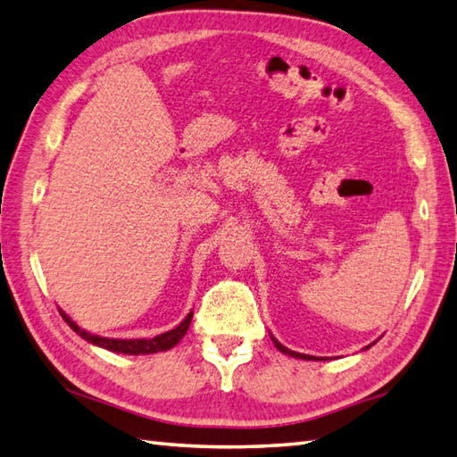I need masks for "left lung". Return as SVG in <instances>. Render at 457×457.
Segmentation results:
<instances>
[{
	"instance_id": "left-lung-1",
	"label": "left lung",
	"mask_w": 457,
	"mask_h": 457,
	"mask_svg": "<svg viewBox=\"0 0 457 457\" xmlns=\"http://www.w3.org/2000/svg\"><path fill=\"white\" fill-rule=\"evenodd\" d=\"M272 341H274V345H276V349L278 351H282L284 355H290V357H295V359H305V361H315V357H310V355H303V353H295V351H292V349H287V347H284L280 341H278L276 337H272ZM370 347V345H369ZM367 347V349H369Z\"/></svg>"
}]
</instances>
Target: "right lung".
Wrapping results in <instances>:
<instances>
[{
    "label": "right lung",
    "mask_w": 457,
    "mask_h": 457,
    "mask_svg": "<svg viewBox=\"0 0 457 457\" xmlns=\"http://www.w3.org/2000/svg\"><path fill=\"white\" fill-rule=\"evenodd\" d=\"M61 315H62V320L69 323V328L74 333H79L82 339H87L88 343H92V345L114 351V353H124V355H150V353H160V351H167V349L175 347L177 343L183 339V335L187 333L191 320H193V312H189L187 318L177 325L175 329L165 331L162 335H155L154 339H112V337H100V335H92L85 329H80L79 325L74 323L64 312H61Z\"/></svg>",
    "instance_id": "right-lung-1"
}]
</instances>
